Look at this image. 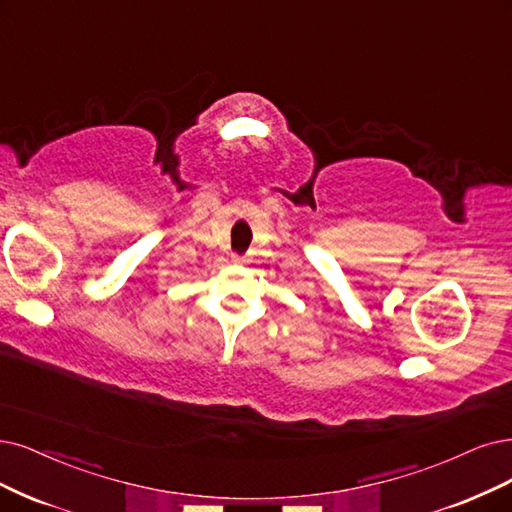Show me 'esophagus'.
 <instances>
[{
	"mask_svg": "<svg viewBox=\"0 0 512 512\" xmlns=\"http://www.w3.org/2000/svg\"><path fill=\"white\" fill-rule=\"evenodd\" d=\"M232 261H234V263H242V261H244V255H238V253H234V255H232Z\"/></svg>",
	"mask_w": 512,
	"mask_h": 512,
	"instance_id": "34e87169",
	"label": "esophagus"
}]
</instances>
